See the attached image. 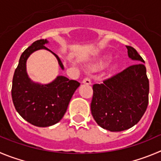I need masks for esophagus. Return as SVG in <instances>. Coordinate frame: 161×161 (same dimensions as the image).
<instances>
[{"instance_id": "34e87169", "label": "esophagus", "mask_w": 161, "mask_h": 161, "mask_svg": "<svg viewBox=\"0 0 161 161\" xmlns=\"http://www.w3.org/2000/svg\"><path fill=\"white\" fill-rule=\"evenodd\" d=\"M82 83L86 84V85H91V81L89 78H86V79H84L83 80H82Z\"/></svg>"}]
</instances>
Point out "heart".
Instances as JSON below:
<instances>
[{"mask_svg":"<svg viewBox=\"0 0 161 161\" xmlns=\"http://www.w3.org/2000/svg\"><path fill=\"white\" fill-rule=\"evenodd\" d=\"M108 64V60H101V61H99V62L96 63V64H92V65L90 66V68L91 69V70H99V69H103L105 67H106V65H107ZM117 67V66H113L112 67V69L114 70V69H115Z\"/></svg>","mask_w":161,"mask_h":161,"instance_id":"obj_1","label":"heart"}]
</instances>
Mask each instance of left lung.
<instances>
[{
    "label": "left lung",
    "mask_w": 161,
    "mask_h": 161,
    "mask_svg": "<svg viewBox=\"0 0 161 161\" xmlns=\"http://www.w3.org/2000/svg\"><path fill=\"white\" fill-rule=\"evenodd\" d=\"M128 56L137 64L93 86L91 114L99 126L111 132L131 128L141 120L148 103L149 82L142 56L126 46Z\"/></svg>",
    "instance_id": "obj_1"
}]
</instances>
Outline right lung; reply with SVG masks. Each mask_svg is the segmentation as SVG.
<instances>
[{
    "mask_svg": "<svg viewBox=\"0 0 161 161\" xmlns=\"http://www.w3.org/2000/svg\"><path fill=\"white\" fill-rule=\"evenodd\" d=\"M47 40H36L22 53L14 72L12 86V97L16 111L28 122L38 127H47L58 123L65 114L69 103L80 83L58 75L47 84L33 82L27 73L28 57L41 49L48 51L58 60L60 68L64 70L58 55L45 45Z\"/></svg>",
    "mask_w": 161,
    "mask_h": 161,
    "instance_id": "obj_1",
    "label": "right lung"
}]
</instances>
